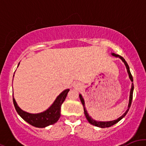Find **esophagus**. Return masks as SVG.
I'll return each mask as SVG.
<instances>
[{
	"mask_svg": "<svg viewBox=\"0 0 146 146\" xmlns=\"http://www.w3.org/2000/svg\"><path fill=\"white\" fill-rule=\"evenodd\" d=\"M73 86H74L75 88H78V87H80V84H79L78 83H75L74 84H73Z\"/></svg>",
	"mask_w": 146,
	"mask_h": 146,
	"instance_id": "obj_1",
	"label": "esophagus"
}]
</instances>
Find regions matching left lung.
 Masks as SVG:
<instances>
[{
    "label": "left lung",
    "mask_w": 146,
    "mask_h": 146,
    "mask_svg": "<svg viewBox=\"0 0 146 146\" xmlns=\"http://www.w3.org/2000/svg\"><path fill=\"white\" fill-rule=\"evenodd\" d=\"M111 55L113 56L116 57V58H120V59L122 60V62H123L124 63V64H125V68H126V69H127V72H128V73L129 78H130V80H131V82H133V78H132L131 73H130V68H129L128 64H127L126 61H125L124 58H123V57L119 56V55L115 54V53H112ZM133 90H134V84H133V83H132L131 89H130V97H129V103H128V109L126 110V111H125V113H123L121 117H119V118H117V119L113 120V121H96V120L93 119L91 117L89 116V115H88V112H87V110L86 109V107H85L84 100L82 95L81 94H80V95H79V96H80V100H81L82 104V105H83L84 111V115H85V116H86V117L87 120H88V122H89L90 124L95 125V126L99 127V128H108V127H110V126H112V125H115V123H117V122H119V121H120V120L122 119H123V117H124L125 115H126L127 113H128V112L129 108H130V106H131V103H132V95H133Z\"/></svg>",
    "instance_id": "obj_1"
}]
</instances>
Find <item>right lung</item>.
Segmentation results:
<instances>
[{"label":"right lung","mask_w":146,"mask_h":146,"mask_svg":"<svg viewBox=\"0 0 146 146\" xmlns=\"http://www.w3.org/2000/svg\"><path fill=\"white\" fill-rule=\"evenodd\" d=\"M19 64L18 66H19ZM68 91L69 89L63 90L57 97L49 108L39 113H29L22 110L18 106L14 96H13V102L18 114L25 121L36 128H45L48 125L54 124L58 121L61 115L60 113H61L62 104L66 99Z\"/></svg>","instance_id":"right-lung-1"}]
</instances>
